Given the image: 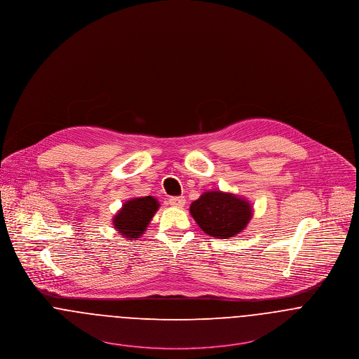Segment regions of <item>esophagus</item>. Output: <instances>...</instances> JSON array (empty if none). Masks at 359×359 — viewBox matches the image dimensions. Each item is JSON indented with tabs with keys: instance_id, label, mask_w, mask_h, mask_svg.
<instances>
[{
	"instance_id": "34e87169",
	"label": "esophagus",
	"mask_w": 359,
	"mask_h": 359,
	"mask_svg": "<svg viewBox=\"0 0 359 359\" xmlns=\"http://www.w3.org/2000/svg\"><path fill=\"white\" fill-rule=\"evenodd\" d=\"M168 202L170 206H175V208H183L186 205L184 196H170Z\"/></svg>"
}]
</instances>
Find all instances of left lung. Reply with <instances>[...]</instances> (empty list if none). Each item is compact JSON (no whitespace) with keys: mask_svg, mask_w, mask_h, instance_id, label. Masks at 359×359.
Instances as JSON below:
<instances>
[{"mask_svg":"<svg viewBox=\"0 0 359 359\" xmlns=\"http://www.w3.org/2000/svg\"><path fill=\"white\" fill-rule=\"evenodd\" d=\"M190 212L206 234L229 238L245 229L252 218V206L231 192L206 191L191 203Z\"/></svg>","mask_w":359,"mask_h":359,"instance_id":"left-lung-1","label":"left lung"}]
</instances>
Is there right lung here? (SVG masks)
<instances>
[{"mask_svg": "<svg viewBox=\"0 0 359 359\" xmlns=\"http://www.w3.org/2000/svg\"><path fill=\"white\" fill-rule=\"evenodd\" d=\"M160 205L156 198L144 196L133 198L127 201L119 212L114 217V228L121 236L130 240L140 238L148 228L154 212L158 210Z\"/></svg>", "mask_w": 359, "mask_h": 359, "instance_id": "1", "label": "right lung"}]
</instances>
